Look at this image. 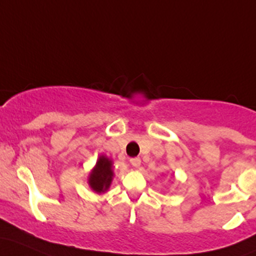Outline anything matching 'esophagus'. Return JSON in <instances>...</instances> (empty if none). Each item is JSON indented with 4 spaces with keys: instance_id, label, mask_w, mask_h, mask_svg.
Listing matches in <instances>:
<instances>
[{
    "instance_id": "obj_1",
    "label": "esophagus",
    "mask_w": 256,
    "mask_h": 256,
    "mask_svg": "<svg viewBox=\"0 0 256 256\" xmlns=\"http://www.w3.org/2000/svg\"><path fill=\"white\" fill-rule=\"evenodd\" d=\"M130 162H131V165H132L134 168H138L140 165H141V159H140V158H132V159H130Z\"/></svg>"
}]
</instances>
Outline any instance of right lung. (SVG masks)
Wrapping results in <instances>:
<instances>
[{
    "label": "right lung",
    "mask_w": 256,
    "mask_h": 256,
    "mask_svg": "<svg viewBox=\"0 0 256 256\" xmlns=\"http://www.w3.org/2000/svg\"><path fill=\"white\" fill-rule=\"evenodd\" d=\"M113 170H112V162L106 156H100L96 168L90 175V186L97 193L106 192L110 186Z\"/></svg>",
    "instance_id": "obj_1"
}]
</instances>
